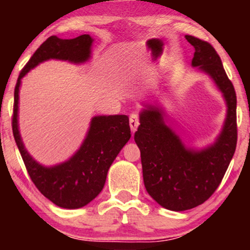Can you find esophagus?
Wrapping results in <instances>:
<instances>
[{
    "label": "esophagus",
    "instance_id": "1",
    "mask_svg": "<svg viewBox=\"0 0 250 250\" xmlns=\"http://www.w3.org/2000/svg\"><path fill=\"white\" fill-rule=\"evenodd\" d=\"M140 125V118L136 114H132L129 116V126H131V129L133 132L136 131L138 126Z\"/></svg>",
    "mask_w": 250,
    "mask_h": 250
}]
</instances>
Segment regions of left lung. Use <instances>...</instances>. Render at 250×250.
<instances>
[{
    "label": "left lung",
    "instance_id": "8db88e82",
    "mask_svg": "<svg viewBox=\"0 0 250 250\" xmlns=\"http://www.w3.org/2000/svg\"><path fill=\"white\" fill-rule=\"evenodd\" d=\"M194 47L192 66L213 78L223 93L228 114L217 141L201 151L182 145L165 125L160 109L146 105L140 115L134 140L141 151L145 187L160 206L169 210H187L204 204L222 182L237 146V95L225 73L221 58L211 44L186 35Z\"/></svg>",
    "mask_w": 250,
    "mask_h": 250
}]
</instances>
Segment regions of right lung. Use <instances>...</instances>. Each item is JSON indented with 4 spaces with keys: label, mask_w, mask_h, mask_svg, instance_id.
<instances>
[{
    "label": "right lung",
    "mask_w": 250,
    "mask_h": 250,
    "mask_svg": "<svg viewBox=\"0 0 250 250\" xmlns=\"http://www.w3.org/2000/svg\"><path fill=\"white\" fill-rule=\"evenodd\" d=\"M92 42L93 40L87 34L73 40L49 37L20 71L15 87L12 132L28 175L44 197L68 209L85 206L104 189L109 167L131 138L128 117L126 115L94 117L81 149L68 162L44 167L28 155L20 138L17 119L19 86L20 80L44 60L60 59L75 63L86 61L90 58Z\"/></svg>",
    "instance_id": "add662e5"
}]
</instances>
